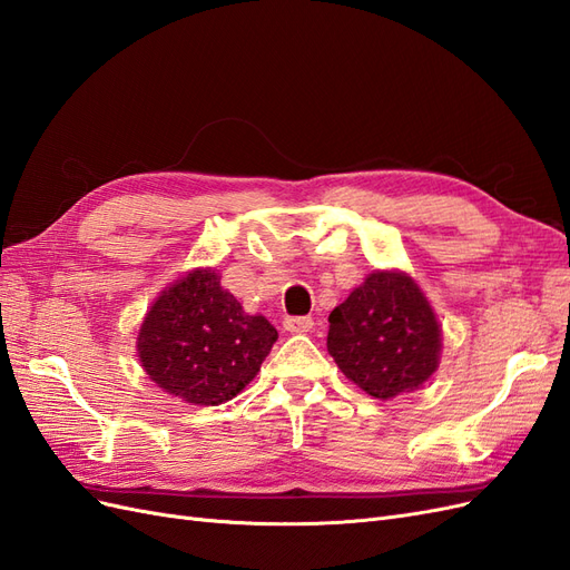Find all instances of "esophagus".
I'll list each match as a JSON object with an SVG mask.
<instances>
[{
  "label": "esophagus",
  "instance_id": "34e87169",
  "mask_svg": "<svg viewBox=\"0 0 570 570\" xmlns=\"http://www.w3.org/2000/svg\"><path fill=\"white\" fill-rule=\"evenodd\" d=\"M283 327L289 333H308L314 327V321L308 316H287L283 321Z\"/></svg>",
  "mask_w": 570,
  "mask_h": 570
}]
</instances>
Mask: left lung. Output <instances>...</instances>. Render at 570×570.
<instances>
[{
	"mask_svg": "<svg viewBox=\"0 0 570 570\" xmlns=\"http://www.w3.org/2000/svg\"><path fill=\"white\" fill-rule=\"evenodd\" d=\"M327 323V352L375 400L419 390L440 366V323L421 287L402 271H373Z\"/></svg>",
	"mask_w": 570,
	"mask_h": 570,
	"instance_id": "8db88e82",
	"label": "left lung"
}]
</instances>
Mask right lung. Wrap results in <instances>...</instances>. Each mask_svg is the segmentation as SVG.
I'll list each match as a JSON object with an SVG mask.
<instances>
[{"mask_svg":"<svg viewBox=\"0 0 570 570\" xmlns=\"http://www.w3.org/2000/svg\"><path fill=\"white\" fill-rule=\"evenodd\" d=\"M278 331L249 316L212 268L189 271L147 312L137 354L164 392L218 406L245 390L262 368Z\"/></svg>","mask_w":570,"mask_h":570,"instance_id":"add662e5","label":"right lung"}]
</instances>
